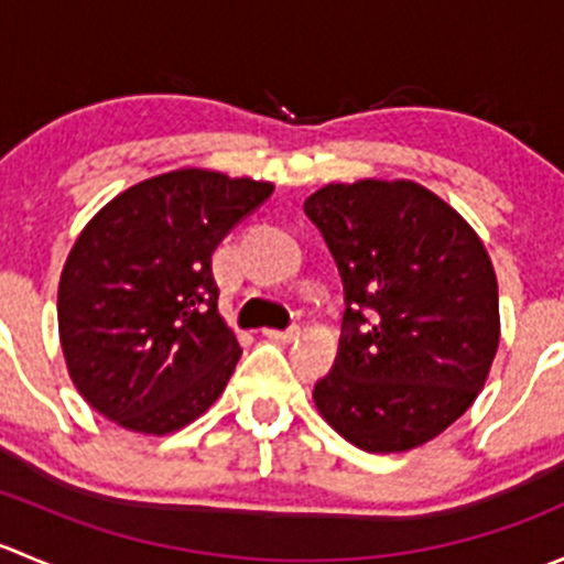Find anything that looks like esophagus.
<instances>
[{
	"instance_id": "esophagus-1",
	"label": "esophagus",
	"mask_w": 564,
	"mask_h": 564,
	"mask_svg": "<svg viewBox=\"0 0 564 564\" xmlns=\"http://www.w3.org/2000/svg\"><path fill=\"white\" fill-rule=\"evenodd\" d=\"M264 335L270 340H278V344H292V340L300 338V327L289 329H264Z\"/></svg>"
}]
</instances>
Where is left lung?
I'll use <instances>...</instances> for the list:
<instances>
[{"label": "left lung", "instance_id": "left-lung-1", "mask_svg": "<svg viewBox=\"0 0 564 564\" xmlns=\"http://www.w3.org/2000/svg\"><path fill=\"white\" fill-rule=\"evenodd\" d=\"M340 281L344 327L316 409L368 453L425 445L475 403L499 346L486 246L429 187L333 182L305 198Z\"/></svg>", "mask_w": 564, "mask_h": 564}]
</instances>
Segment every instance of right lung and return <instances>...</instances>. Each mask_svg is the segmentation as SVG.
<instances>
[{
    "mask_svg": "<svg viewBox=\"0 0 564 564\" xmlns=\"http://www.w3.org/2000/svg\"><path fill=\"white\" fill-rule=\"evenodd\" d=\"M272 182L180 169L139 182L78 235L59 278V340L84 401L163 436L207 412L242 349L218 314L213 253Z\"/></svg>",
    "mask_w": 564,
    "mask_h": 564,
    "instance_id": "add662e5",
    "label": "right lung"
}]
</instances>
